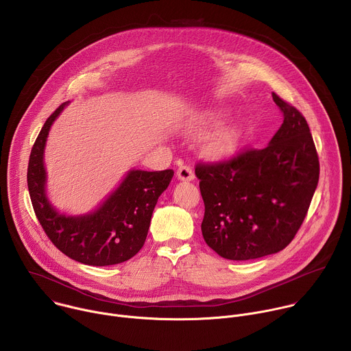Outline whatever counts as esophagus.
Returning <instances> with one entry per match:
<instances>
[{
	"instance_id": "obj_1",
	"label": "esophagus",
	"mask_w": 351,
	"mask_h": 351,
	"mask_svg": "<svg viewBox=\"0 0 351 351\" xmlns=\"http://www.w3.org/2000/svg\"><path fill=\"white\" fill-rule=\"evenodd\" d=\"M177 177H178V180H182V181H192L195 178V174H193L192 167L184 165V166L178 167Z\"/></svg>"
}]
</instances>
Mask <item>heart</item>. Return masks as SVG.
I'll return each mask as SVG.
<instances>
[{"label": "heart", "mask_w": 351, "mask_h": 351, "mask_svg": "<svg viewBox=\"0 0 351 351\" xmlns=\"http://www.w3.org/2000/svg\"><path fill=\"white\" fill-rule=\"evenodd\" d=\"M223 118H225V111H222V110L208 111L197 121L196 130L203 132V130L218 128L223 122ZM234 144H236L234 132L233 130H222L214 138H211V141L207 144L206 155H208L210 158H214V159L223 158L233 151Z\"/></svg>", "instance_id": "1"}]
</instances>
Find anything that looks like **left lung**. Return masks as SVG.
<instances>
[{
	"mask_svg": "<svg viewBox=\"0 0 351 351\" xmlns=\"http://www.w3.org/2000/svg\"><path fill=\"white\" fill-rule=\"evenodd\" d=\"M282 123L265 148L197 163L204 202L202 233L218 255L255 259L284 250L307 214L319 163L304 117L273 93Z\"/></svg>",
	"mask_w": 351,
	"mask_h": 351,
	"instance_id": "obj_1",
	"label": "left lung"
}]
</instances>
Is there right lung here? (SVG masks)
I'll return each instance as SVG.
<instances>
[{
    "instance_id": "1",
    "label": "right lung",
    "mask_w": 351,
    "mask_h": 351,
    "mask_svg": "<svg viewBox=\"0 0 351 351\" xmlns=\"http://www.w3.org/2000/svg\"><path fill=\"white\" fill-rule=\"evenodd\" d=\"M66 106L47 119L30 154L27 185L34 213L49 240L71 259L90 266L122 263L144 245L154 208L174 171L132 170L95 213L81 217L58 213L45 193L44 149L49 129Z\"/></svg>"
}]
</instances>
